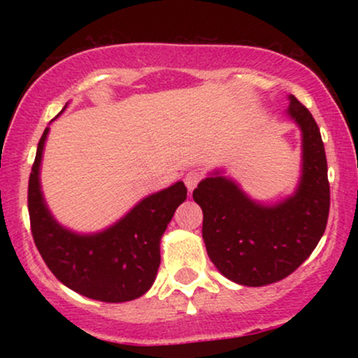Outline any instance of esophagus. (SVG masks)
<instances>
[{"label": "esophagus", "mask_w": 358, "mask_h": 358, "mask_svg": "<svg viewBox=\"0 0 358 358\" xmlns=\"http://www.w3.org/2000/svg\"><path fill=\"white\" fill-rule=\"evenodd\" d=\"M202 178H203V175L200 173V171H196V170L188 171V173L185 175V185H187L188 192H193V188L200 183V180Z\"/></svg>", "instance_id": "esophagus-1"}]
</instances>
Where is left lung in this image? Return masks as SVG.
<instances>
[{
	"mask_svg": "<svg viewBox=\"0 0 358 358\" xmlns=\"http://www.w3.org/2000/svg\"><path fill=\"white\" fill-rule=\"evenodd\" d=\"M287 116L301 129L303 168L296 192L276 205L250 199L234 180L215 171L193 190L202 207L207 254L225 278L266 286L289 276L310 257L330 212L327 155L318 124L294 96Z\"/></svg>",
	"mask_w": 358,
	"mask_h": 358,
	"instance_id": "1",
	"label": "left lung"
}]
</instances>
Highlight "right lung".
I'll list each match as a JSON object with an SVG mask.
<instances>
[{
	"instance_id": "1",
	"label": "right lung",
	"mask_w": 358,
	"mask_h": 358,
	"mask_svg": "<svg viewBox=\"0 0 358 358\" xmlns=\"http://www.w3.org/2000/svg\"><path fill=\"white\" fill-rule=\"evenodd\" d=\"M48 129L45 127L38 141L28 182L31 234L45 264L60 282L90 299L124 303L143 296L155 282L162 261L159 241L178 205L187 199V187L176 182L146 196L101 232L69 231L53 219L40 187Z\"/></svg>"
}]
</instances>
